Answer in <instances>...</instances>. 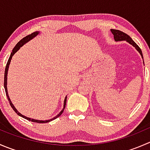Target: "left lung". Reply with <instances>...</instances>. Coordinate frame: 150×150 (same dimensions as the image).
<instances>
[{"label":"left lung","instance_id":"obj_1","mask_svg":"<svg viewBox=\"0 0 150 150\" xmlns=\"http://www.w3.org/2000/svg\"><path fill=\"white\" fill-rule=\"evenodd\" d=\"M111 32L113 34V35H114V38L115 41H118V40L119 41H120V40H126V41L128 42L130 44H131L133 46H134L136 48H137V50L140 53V54L142 57V59H143V55H142V52L141 48L139 47L138 45H137V43H136L135 42L131 39V38L128 35H127L126 33H123V32L120 31V30H113V29H112Z\"/></svg>","mask_w":150,"mask_h":150}]
</instances>
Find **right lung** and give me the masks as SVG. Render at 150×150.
<instances>
[{"label": "right lung", "instance_id": "add662e5", "mask_svg": "<svg viewBox=\"0 0 150 150\" xmlns=\"http://www.w3.org/2000/svg\"><path fill=\"white\" fill-rule=\"evenodd\" d=\"M38 33H39L38 32H35V33H31V34H30V35H27L26 37L23 38H22V40H20V41L18 42L17 44H16V46H15L14 48H13V50H12L11 54V55H10V57H9V59H8V62H7L6 66V68H5V74H4V88H5L6 94V96H7V99H8V102H9V104H10L11 107H12V109H13V110H14V112H15L16 113V114L18 115L21 116V117H24V118H25V119H27V120H30V121H32V122H38V123H46V122H48L51 121V120H54V119L57 118V117H59V116L61 115L62 114V112H64V108H65V106H66L67 96L65 97V99H64V108H63V110H62V111L60 112L59 113V114L57 115L56 116V117H54V118H51V119H50V120H34V119H31V118H30V117H25V116L22 115L21 114V113H19V112H18L17 110H16V109L15 108L14 106L13 105V104L11 103V100H10L9 97H8V91H7V73H8V67H9L10 62H11V59L12 57H13V54H14L15 53H16V51H17L18 50H19V48H21V47H22V46H23V45L25 44V43H26L27 42H28V41H29V40H31V39H33V38H34V37H35V36L37 35L38 34Z\"/></svg>", "mask_w": 150, "mask_h": 150}]
</instances>
